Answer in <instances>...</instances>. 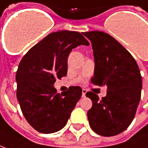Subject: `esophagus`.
<instances>
[{
	"instance_id": "obj_1",
	"label": "esophagus",
	"mask_w": 148,
	"mask_h": 148,
	"mask_svg": "<svg viewBox=\"0 0 148 148\" xmlns=\"http://www.w3.org/2000/svg\"><path fill=\"white\" fill-rule=\"evenodd\" d=\"M86 92H87V90H85V89H83V90H82V97H86Z\"/></svg>"
}]
</instances>
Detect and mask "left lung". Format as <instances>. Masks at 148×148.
Wrapping results in <instances>:
<instances>
[{
    "label": "left lung",
    "mask_w": 148,
    "mask_h": 148,
    "mask_svg": "<svg viewBox=\"0 0 148 148\" xmlns=\"http://www.w3.org/2000/svg\"><path fill=\"white\" fill-rule=\"evenodd\" d=\"M90 39L95 68L91 82L107 86L101 99L93 92L86 97L93 106L87 112L93 132L102 136H113L127 129L133 121L141 97L142 77L135 58L110 35L93 31L82 32Z\"/></svg>",
    "instance_id": "1"
}]
</instances>
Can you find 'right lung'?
Wrapping results in <instances>:
<instances>
[{
	"instance_id": "obj_1",
	"label": "right lung",
	"mask_w": 148,
	"mask_h": 148,
	"mask_svg": "<svg viewBox=\"0 0 148 148\" xmlns=\"http://www.w3.org/2000/svg\"><path fill=\"white\" fill-rule=\"evenodd\" d=\"M89 46L77 32H52L26 53L18 66L16 97L25 119L34 129L53 133L65 127L82 97L80 86L57 93L54 83L67 74V57L72 49Z\"/></svg>"
}]
</instances>
